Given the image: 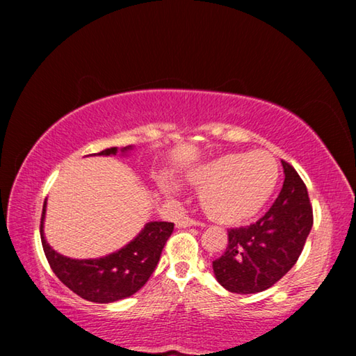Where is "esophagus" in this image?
I'll use <instances>...</instances> for the list:
<instances>
[{"label": "esophagus", "instance_id": "34e87169", "mask_svg": "<svg viewBox=\"0 0 356 356\" xmlns=\"http://www.w3.org/2000/svg\"><path fill=\"white\" fill-rule=\"evenodd\" d=\"M177 227H190V226H202L201 221H197L195 218H190V216H180L176 221Z\"/></svg>", "mask_w": 356, "mask_h": 356}]
</instances>
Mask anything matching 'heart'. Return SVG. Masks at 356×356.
Returning <instances> with one entry per match:
<instances>
[{
    "mask_svg": "<svg viewBox=\"0 0 356 356\" xmlns=\"http://www.w3.org/2000/svg\"><path fill=\"white\" fill-rule=\"evenodd\" d=\"M280 168L268 152H231L202 165L188 176L201 190V207L210 220L237 226L262 212L275 193ZM171 193L170 185H163Z\"/></svg>",
    "mask_w": 356,
    "mask_h": 356,
    "instance_id": "1",
    "label": "heart"
}]
</instances>
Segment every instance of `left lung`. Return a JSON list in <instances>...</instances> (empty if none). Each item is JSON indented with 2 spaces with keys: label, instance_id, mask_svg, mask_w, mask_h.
Returning <instances> with one entry per match:
<instances>
[{
  "label": "left lung",
  "instance_id": "obj_1",
  "mask_svg": "<svg viewBox=\"0 0 356 356\" xmlns=\"http://www.w3.org/2000/svg\"><path fill=\"white\" fill-rule=\"evenodd\" d=\"M284 184L262 218L229 229L227 248L213 261L220 284L234 293H257L278 282L305 248L312 227V206L306 185L282 160Z\"/></svg>",
  "mask_w": 356,
  "mask_h": 356
}]
</instances>
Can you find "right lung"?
I'll list each match as a JSON object with an SVG mask.
<instances>
[{"label":"right lung","mask_w":356,"mask_h":356,"mask_svg":"<svg viewBox=\"0 0 356 356\" xmlns=\"http://www.w3.org/2000/svg\"><path fill=\"white\" fill-rule=\"evenodd\" d=\"M131 146L120 149L127 152ZM116 147L104 149L99 155L116 154ZM45 206L40 218V240L48 264L59 281L72 292L94 303H113L140 291L154 273L161 251L174 231V222L150 221L143 231L113 254L100 259H70L59 254L44 237Z\"/></svg>","instance_id":"1"}]
</instances>
